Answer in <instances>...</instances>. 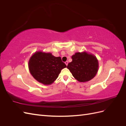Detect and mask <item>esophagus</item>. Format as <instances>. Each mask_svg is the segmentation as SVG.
Segmentation results:
<instances>
[{
    "instance_id": "esophagus-1",
    "label": "esophagus",
    "mask_w": 126,
    "mask_h": 126,
    "mask_svg": "<svg viewBox=\"0 0 126 126\" xmlns=\"http://www.w3.org/2000/svg\"><path fill=\"white\" fill-rule=\"evenodd\" d=\"M65 63V64L67 66L68 63V61H66V62H65V63Z\"/></svg>"
}]
</instances>
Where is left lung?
I'll list each match as a JSON object with an SVG mask.
<instances>
[{"label": "left lung", "instance_id": "obj_1", "mask_svg": "<svg viewBox=\"0 0 126 126\" xmlns=\"http://www.w3.org/2000/svg\"><path fill=\"white\" fill-rule=\"evenodd\" d=\"M71 58L72 61L68 63L67 68L78 81H89L96 75L98 62L94 56L86 52H77Z\"/></svg>", "mask_w": 126, "mask_h": 126}]
</instances>
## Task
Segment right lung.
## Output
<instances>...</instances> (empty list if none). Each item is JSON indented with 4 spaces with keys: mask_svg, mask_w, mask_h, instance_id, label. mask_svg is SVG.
<instances>
[{
    "mask_svg": "<svg viewBox=\"0 0 126 126\" xmlns=\"http://www.w3.org/2000/svg\"><path fill=\"white\" fill-rule=\"evenodd\" d=\"M28 67L30 73L38 81L50 85L67 66L60 57H56L50 53L37 52L30 58Z\"/></svg>",
    "mask_w": 126,
    "mask_h": 126,
    "instance_id": "right-lung-1",
    "label": "right lung"
}]
</instances>
